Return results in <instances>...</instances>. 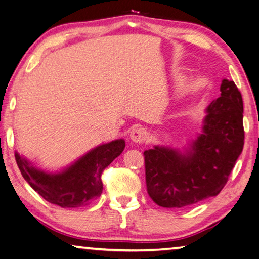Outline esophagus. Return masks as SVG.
<instances>
[{"instance_id":"1","label":"esophagus","mask_w":259,"mask_h":259,"mask_svg":"<svg viewBox=\"0 0 259 259\" xmlns=\"http://www.w3.org/2000/svg\"><path fill=\"white\" fill-rule=\"evenodd\" d=\"M130 139L133 140L134 143H144L146 140L147 133L146 130L142 128V126H136L133 130L130 131Z\"/></svg>"}]
</instances>
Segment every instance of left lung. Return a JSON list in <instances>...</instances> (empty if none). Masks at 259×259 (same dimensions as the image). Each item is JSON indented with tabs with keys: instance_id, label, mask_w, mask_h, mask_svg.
Wrapping results in <instances>:
<instances>
[{
	"instance_id": "1",
	"label": "left lung",
	"mask_w": 259,
	"mask_h": 259,
	"mask_svg": "<svg viewBox=\"0 0 259 259\" xmlns=\"http://www.w3.org/2000/svg\"><path fill=\"white\" fill-rule=\"evenodd\" d=\"M201 133L185 146L144 152L147 193L163 208H183L216 196L243 148L242 96L223 78L221 97L205 108Z\"/></svg>"
}]
</instances>
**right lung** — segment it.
I'll return each mask as SVG.
<instances>
[{"label": "right lung", "instance_id": "right-lung-1", "mask_svg": "<svg viewBox=\"0 0 259 259\" xmlns=\"http://www.w3.org/2000/svg\"><path fill=\"white\" fill-rule=\"evenodd\" d=\"M124 139L91 148L71 164L57 171L37 168L27 157L15 153L25 181L43 199L61 208H77L93 202L103 192V170L123 152Z\"/></svg>", "mask_w": 259, "mask_h": 259}]
</instances>
